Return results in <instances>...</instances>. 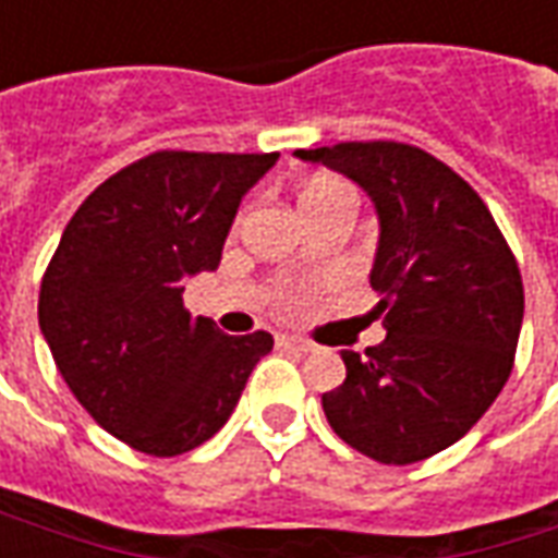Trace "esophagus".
I'll list each match as a JSON object with an SVG mask.
<instances>
[{
    "label": "esophagus",
    "instance_id": "esophagus-1",
    "mask_svg": "<svg viewBox=\"0 0 558 558\" xmlns=\"http://www.w3.org/2000/svg\"><path fill=\"white\" fill-rule=\"evenodd\" d=\"M278 347H283V350H292V352H311V350H314V343H311V340L295 338V335H280Z\"/></svg>",
    "mask_w": 558,
    "mask_h": 558
}]
</instances>
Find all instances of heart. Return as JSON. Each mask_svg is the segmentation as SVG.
<instances>
[{
  "label": "heart",
  "mask_w": 558,
  "mask_h": 558,
  "mask_svg": "<svg viewBox=\"0 0 558 558\" xmlns=\"http://www.w3.org/2000/svg\"><path fill=\"white\" fill-rule=\"evenodd\" d=\"M350 194L347 191V184L338 182V179H314V182H307L302 187V194H299V206L311 208L319 206V203H326V199H335V196Z\"/></svg>",
  "instance_id": "heart-1"
}]
</instances>
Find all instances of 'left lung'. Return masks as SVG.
Returning <instances> with one entry per match:
<instances>
[{
	"instance_id": "obj_1",
	"label": "left lung",
	"mask_w": 558,
	"mask_h": 558,
	"mask_svg": "<svg viewBox=\"0 0 558 558\" xmlns=\"http://www.w3.org/2000/svg\"><path fill=\"white\" fill-rule=\"evenodd\" d=\"M295 158L347 175L379 218L371 287L386 340L340 350L343 386L323 395L331 430L388 466L439 454L508 383L523 280L502 232L451 167L407 143H338Z\"/></svg>"
}]
</instances>
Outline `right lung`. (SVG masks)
Here are the masks:
<instances>
[{"label": "right lung", "instance_id": "right-lung-1", "mask_svg": "<svg viewBox=\"0 0 558 558\" xmlns=\"http://www.w3.org/2000/svg\"><path fill=\"white\" fill-rule=\"evenodd\" d=\"M271 155L155 151L98 184L41 280L38 326L83 410L143 454L211 439L242 398L268 331L223 335L184 311V280L220 266L242 196Z\"/></svg>", "mask_w": 558, "mask_h": 558}]
</instances>
